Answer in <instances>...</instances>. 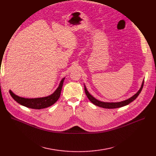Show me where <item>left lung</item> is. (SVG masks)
Masks as SVG:
<instances>
[{"label": "left lung", "instance_id": "8db88e82", "mask_svg": "<svg viewBox=\"0 0 156 156\" xmlns=\"http://www.w3.org/2000/svg\"><path fill=\"white\" fill-rule=\"evenodd\" d=\"M144 80H143L142 84V85H141L140 90L137 91V93L136 94H135L133 96H131V98H129L127 100H123L121 101H118V102H105V101H100L96 98H95L94 97H93V96L88 92L86 86L84 84V90H85V93H86L87 97L88 98L89 100L91 101V103H93L94 105H95L96 106H98L100 107L104 108H119V107H122L127 105L129 104V103H131L132 101H134L138 97V96L140 93L141 91H142L143 86H144Z\"/></svg>", "mask_w": 156, "mask_h": 156}]
</instances>
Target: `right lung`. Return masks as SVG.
Wrapping results in <instances>:
<instances>
[{
  "label": "right lung",
  "mask_w": 156,
  "mask_h": 156,
  "mask_svg": "<svg viewBox=\"0 0 156 156\" xmlns=\"http://www.w3.org/2000/svg\"><path fill=\"white\" fill-rule=\"evenodd\" d=\"M64 80L65 77L61 80L60 84L53 93L45 97L35 98H23L15 94L11 90H9V93L14 100L24 107L34 109L46 108L53 105L60 98Z\"/></svg>",
  "instance_id": "obj_1"
}]
</instances>
